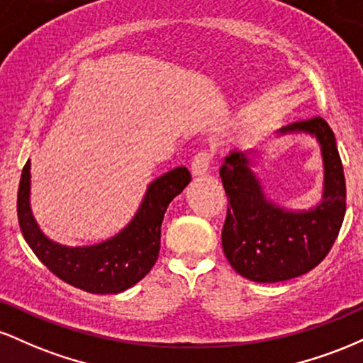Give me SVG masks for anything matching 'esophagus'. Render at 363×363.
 I'll list each match as a JSON object with an SVG mask.
<instances>
[{
    "label": "esophagus",
    "mask_w": 363,
    "mask_h": 363,
    "mask_svg": "<svg viewBox=\"0 0 363 363\" xmlns=\"http://www.w3.org/2000/svg\"><path fill=\"white\" fill-rule=\"evenodd\" d=\"M211 158H213V153L210 150H201V152L196 153L193 162H191V170H193L194 176H203V174L208 172Z\"/></svg>",
    "instance_id": "1"
}]
</instances>
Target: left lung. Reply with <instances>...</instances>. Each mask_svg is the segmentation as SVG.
<instances>
[{
    "label": "left lung",
    "mask_w": 363,
    "mask_h": 363,
    "mask_svg": "<svg viewBox=\"0 0 363 363\" xmlns=\"http://www.w3.org/2000/svg\"><path fill=\"white\" fill-rule=\"evenodd\" d=\"M309 133L324 162L323 201L307 211H286L266 199L252 172V150L232 152L220 169L228 203L223 252L237 273L257 283L301 277L331 251L347 211V186L335 133L323 118L289 124L280 133Z\"/></svg>",
    "instance_id": "1"
}]
</instances>
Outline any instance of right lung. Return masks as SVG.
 Here are the masks:
<instances>
[{
  "label": "right lung",
  "instance_id": "add662e5",
  "mask_svg": "<svg viewBox=\"0 0 363 363\" xmlns=\"http://www.w3.org/2000/svg\"><path fill=\"white\" fill-rule=\"evenodd\" d=\"M191 182L186 167L172 169L148 186L138 213L126 228L101 244L68 247L52 242L30 211V160L22 170L16 211L23 239L62 281L89 294H119L150 273L160 251V228L169 203Z\"/></svg>",
  "mask_w": 363,
  "mask_h": 363
}]
</instances>
